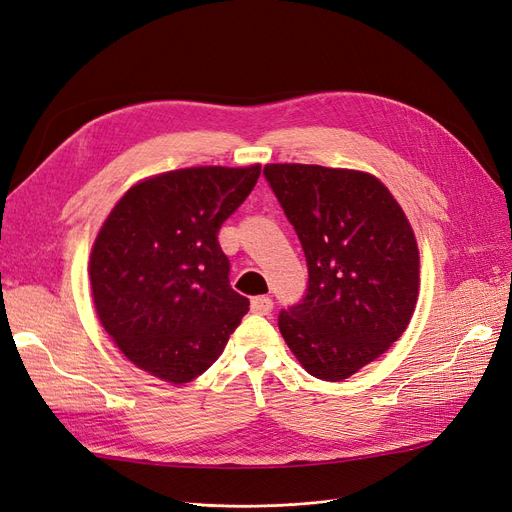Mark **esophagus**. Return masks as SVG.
Instances as JSON below:
<instances>
[{"instance_id":"1","label":"esophagus","mask_w":512,"mask_h":512,"mask_svg":"<svg viewBox=\"0 0 512 512\" xmlns=\"http://www.w3.org/2000/svg\"><path fill=\"white\" fill-rule=\"evenodd\" d=\"M273 309V301L271 296H256L252 298V311L258 315H269Z\"/></svg>"}]
</instances>
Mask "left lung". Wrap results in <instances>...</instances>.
<instances>
[{
  "label": "left lung",
  "instance_id": "1",
  "mask_svg": "<svg viewBox=\"0 0 512 512\" xmlns=\"http://www.w3.org/2000/svg\"><path fill=\"white\" fill-rule=\"evenodd\" d=\"M264 175L301 239L307 296L279 332L309 375L343 381L407 330L419 296L413 226L373 173L269 163Z\"/></svg>",
  "mask_w": 512,
  "mask_h": 512
}]
</instances>
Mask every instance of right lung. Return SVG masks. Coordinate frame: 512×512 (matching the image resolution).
<instances>
[{
  "mask_svg": "<svg viewBox=\"0 0 512 512\" xmlns=\"http://www.w3.org/2000/svg\"><path fill=\"white\" fill-rule=\"evenodd\" d=\"M260 165L186 167L133 184L101 224L88 277L101 326L133 366L182 385L214 364L250 301L228 284L218 231Z\"/></svg>",
  "mask_w": 512,
  "mask_h": 512,
  "instance_id": "obj_1",
  "label": "right lung"
}]
</instances>
